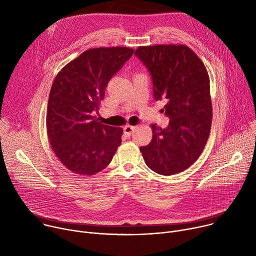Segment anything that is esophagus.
Listing matches in <instances>:
<instances>
[{"mask_svg":"<svg viewBox=\"0 0 256 256\" xmlns=\"http://www.w3.org/2000/svg\"><path fill=\"white\" fill-rule=\"evenodd\" d=\"M134 130H136V126H126L124 128V132L126 136H130L134 132Z\"/></svg>","mask_w":256,"mask_h":256,"instance_id":"34e87169","label":"esophagus"}]
</instances>
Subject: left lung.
<instances>
[{
  "label": "left lung",
  "instance_id": "1",
  "mask_svg": "<svg viewBox=\"0 0 256 256\" xmlns=\"http://www.w3.org/2000/svg\"><path fill=\"white\" fill-rule=\"evenodd\" d=\"M136 56L148 68L156 101L164 100L165 128L152 124L153 138L140 147L154 172L172 175L192 166L204 151L212 126L210 79L204 64L186 46H140Z\"/></svg>",
  "mask_w": 256,
  "mask_h": 256
}]
</instances>
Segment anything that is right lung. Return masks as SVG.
Listing matches in <instances>:
<instances>
[{
	"label": "right lung",
	"instance_id": "add662e5",
	"mask_svg": "<svg viewBox=\"0 0 256 256\" xmlns=\"http://www.w3.org/2000/svg\"><path fill=\"white\" fill-rule=\"evenodd\" d=\"M128 48L84 52L56 75L48 98L50 146L70 171L93 175L112 162L122 144V128L102 124L95 114L108 82L134 54Z\"/></svg>",
	"mask_w": 256,
	"mask_h": 256
}]
</instances>
